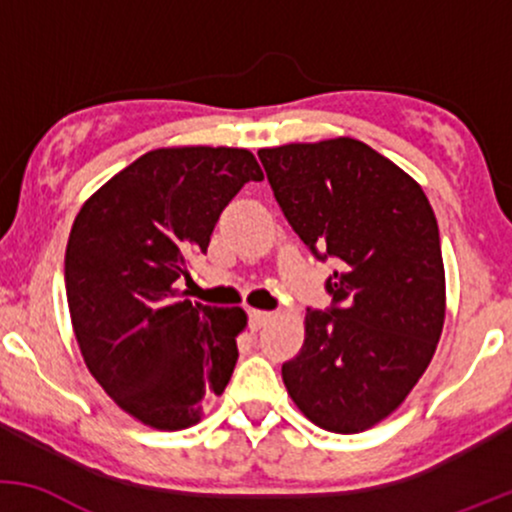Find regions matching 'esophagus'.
Returning <instances> with one entry per match:
<instances>
[{
  "mask_svg": "<svg viewBox=\"0 0 512 512\" xmlns=\"http://www.w3.org/2000/svg\"><path fill=\"white\" fill-rule=\"evenodd\" d=\"M269 320H272V313H267V310H250V327H252V330H260V327L267 325Z\"/></svg>",
  "mask_w": 512,
  "mask_h": 512,
  "instance_id": "1",
  "label": "esophagus"
}]
</instances>
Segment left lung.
Listing matches in <instances>:
<instances>
[{
    "label": "left lung",
    "instance_id": "left-lung-1",
    "mask_svg": "<svg viewBox=\"0 0 512 512\" xmlns=\"http://www.w3.org/2000/svg\"><path fill=\"white\" fill-rule=\"evenodd\" d=\"M276 202L315 257H334L332 308L308 310L298 356L281 366L305 419L361 433L426 373L445 322L438 221L421 185L351 137L260 149Z\"/></svg>",
    "mask_w": 512,
    "mask_h": 512
}]
</instances>
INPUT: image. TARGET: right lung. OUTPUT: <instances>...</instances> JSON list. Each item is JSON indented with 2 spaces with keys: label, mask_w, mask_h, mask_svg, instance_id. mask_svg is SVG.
I'll return each mask as SVG.
<instances>
[{
  "label": "right lung",
  "mask_w": 512,
  "mask_h": 512,
  "mask_svg": "<svg viewBox=\"0 0 512 512\" xmlns=\"http://www.w3.org/2000/svg\"><path fill=\"white\" fill-rule=\"evenodd\" d=\"M262 178L248 149L168 146L122 168L76 214L64 255L76 342L98 385L146 426L199 424L231 380L248 315L192 305L178 286L226 204Z\"/></svg>",
  "instance_id": "1"
}]
</instances>
